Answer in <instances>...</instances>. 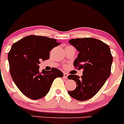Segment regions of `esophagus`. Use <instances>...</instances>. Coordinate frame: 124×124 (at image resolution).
I'll return each mask as SVG.
<instances>
[{
    "label": "esophagus",
    "instance_id": "obj_1",
    "mask_svg": "<svg viewBox=\"0 0 124 124\" xmlns=\"http://www.w3.org/2000/svg\"><path fill=\"white\" fill-rule=\"evenodd\" d=\"M68 74L67 73H65L63 74V78H65V79H67V78H68Z\"/></svg>",
    "mask_w": 124,
    "mask_h": 124
}]
</instances>
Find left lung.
<instances>
[{"label":"left lung","instance_id":"obj_1","mask_svg":"<svg viewBox=\"0 0 124 124\" xmlns=\"http://www.w3.org/2000/svg\"><path fill=\"white\" fill-rule=\"evenodd\" d=\"M69 42L79 52L74 66L83 71L80 78L75 75L68 76L76 83V89L68 94L77 100H87L99 92L109 78L112 56L108 45L96 38H76Z\"/></svg>","mask_w":124,"mask_h":124}]
</instances>
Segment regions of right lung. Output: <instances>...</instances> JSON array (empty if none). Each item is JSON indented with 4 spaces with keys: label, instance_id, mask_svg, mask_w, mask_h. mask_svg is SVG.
<instances>
[{
    "label": "right lung",
    "instance_id": "right-lung-1",
    "mask_svg": "<svg viewBox=\"0 0 124 124\" xmlns=\"http://www.w3.org/2000/svg\"><path fill=\"white\" fill-rule=\"evenodd\" d=\"M56 39L31 35L13 44L8 54L10 73L18 89L25 96L38 100L47 94L55 78L63 74L57 68L39 70L41 61L49 58V51L59 45Z\"/></svg>",
    "mask_w": 124,
    "mask_h": 124
}]
</instances>
